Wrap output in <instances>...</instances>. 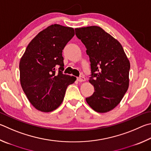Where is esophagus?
I'll return each mask as SVG.
<instances>
[{"instance_id":"obj_1","label":"esophagus","mask_w":151,"mask_h":151,"mask_svg":"<svg viewBox=\"0 0 151 151\" xmlns=\"http://www.w3.org/2000/svg\"><path fill=\"white\" fill-rule=\"evenodd\" d=\"M77 81L78 82H80V83H81V82H84L86 81V78H85L84 76H80V77L77 78Z\"/></svg>"}]
</instances>
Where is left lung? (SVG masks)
<instances>
[{"instance_id":"left-lung-1","label":"left lung","mask_w":151,"mask_h":151,"mask_svg":"<svg viewBox=\"0 0 151 151\" xmlns=\"http://www.w3.org/2000/svg\"><path fill=\"white\" fill-rule=\"evenodd\" d=\"M89 56L94 87L87 104L98 113H106L121 102L129 84L130 63L118 41L102 28L92 26L75 29Z\"/></svg>"}]
</instances>
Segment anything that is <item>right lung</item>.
Here are the masks:
<instances>
[{"label":"right lung","mask_w":151,"mask_h":151,"mask_svg":"<svg viewBox=\"0 0 151 151\" xmlns=\"http://www.w3.org/2000/svg\"><path fill=\"white\" fill-rule=\"evenodd\" d=\"M75 35L73 28L52 24L29 42L21 57L20 81L29 102L37 110L50 112L64 99L66 89L76 78L63 74L62 51ZM59 67L56 73V68Z\"/></svg>","instance_id":"obj_1"}]
</instances>
